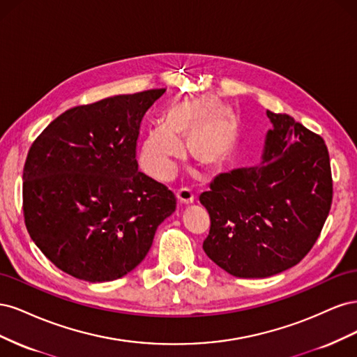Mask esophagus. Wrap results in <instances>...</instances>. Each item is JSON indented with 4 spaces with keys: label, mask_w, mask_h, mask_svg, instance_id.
<instances>
[{
    "label": "esophagus",
    "mask_w": 357,
    "mask_h": 357,
    "mask_svg": "<svg viewBox=\"0 0 357 357\" xmlns=\"http://www.w3.org/2000/svg\"><path fill=\"white\" fill-rule=\"evenodd\" d=\"M177 199H178V204H181V205H189V204L193 202L195 197H193L192 190L183 188V189L177 190Z\"/></svg>",
    "instance_id": "1"
}]
</instances>
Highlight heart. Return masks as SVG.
<instances>
[{
    "mask_svg": "<svg viewBox=\"0 0 357 357\" xmlns=\"http://www.w3.org/2000/svg\"><path fill=\"white\" fill-rule=\"evenodd\" d=\"M236 138V119L213 95L176 101L164 116V125L150 128L139 149L142 168L156 180L176 174L188 139L190 159L208 172L223 168Z\"/></svg>",
    "mask_w": 357,
    "mask_h": 357,
    "instance_id": "heart-1",
    "label": "heart"
}]
</instances>
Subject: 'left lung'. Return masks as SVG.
Segmentation results:
<instances>
[{"instance_id": "obj_1", "label": "left lung", "mask_w": 357, "mask_h": 357, "mask_svg": "<svg viewBox=\"0 0 357 357\" xmlns=\"http://www.w3.org/2000/svg\"><path fill=\"white\" fill-rule=\"evenodd\" d=\"M273 123L261 164L223 172L201 193L210 214L202 248L226 273L265 278L299 264L321 232L332 204L323 138L289 114Z\"/></svg>"}]
</instances>
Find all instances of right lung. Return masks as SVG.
I'll return each instance as SVG.
<instances>
[{"instance_id": "obj_1", "label": "right lung", "mask_w": 357, "mask_h": 357, "mask_svg": "<svg viewBox=\"0 0 357 357\" xmlns=\"http://www.w3.org/2000/svg\"><path fill=\"white\" fill-rule=\"evenodd\" d=\"M165 89L116 95L58 116L24 167L29 236L61 271L91 283L131 273L176 210L167 186L138 171L139 125Z\"/></svg>"}]
</instances>
